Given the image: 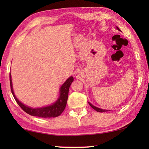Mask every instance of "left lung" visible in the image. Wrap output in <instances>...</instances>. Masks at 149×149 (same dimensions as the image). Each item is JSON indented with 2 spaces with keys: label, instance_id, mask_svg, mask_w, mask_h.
Returning <instances> with one entry per match:
<instances>
[{
  "label": "left lung",
  "instance_id": "left-lung-1",
  "mask_svg": "<svg viewBox=\"0 0 149 149\" xmlns=\"http://www.w3.org/2000/svg\"><path fill=\"white\" fill-rule=\"evenodd\" d=\"M116 29L118 30V31H121V30L119 28H118V27H116ZM88 103H89L91 107L93 108V109L97 111V112H107V111H110V110H104V109H102V108H98V107H95V106H93L91 104V103H90V102H88Z\"/></svg>",
  "mask_w": 149,
  "mask_h": 149
}]
</instances>
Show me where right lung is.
Returning <instances> with one entry per match:
<instances>
[{"label": "right lung", "mask_w": 149, "mask_h": 149, "mask_svg": "<svg viewBox=\"0 0 149 149\" xmlns=\"http://www.w3.org/2000/svg\"><path fill=\"white\" fill-rule=\"evenodd\" d=\"M73 81H74V77L72 76L68 78L67 80L60 88V95L58 99L52 104L40 108H32L25 105L17 99L14 93L11 74H10V83L11 91L16 102L22 108V109L28 114L33 116H37L40 118H55L59 116L62 114L65 109V106H66L69 89Z\"/></svg>", "instance_id": "add662e5"}]
</instances>
